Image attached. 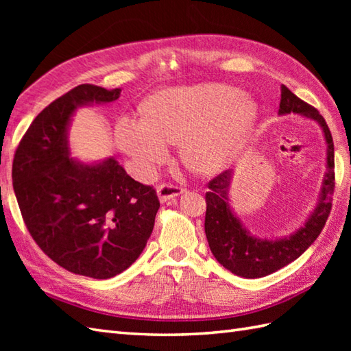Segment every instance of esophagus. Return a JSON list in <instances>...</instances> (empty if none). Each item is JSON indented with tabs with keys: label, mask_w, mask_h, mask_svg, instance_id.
<instances>
[{
	"label": "esophagus",
	"mask_w": 351,
	"mask_h": 351,
	"mask_svg": "<svg viewBox=\"0 0 351 351\" xmlns=\"http://www.w3.org/2000/svg\"><path fill=\"white\" fill-rule=\"evenodd\" d=\"M156 191H158V196L160 199L162 200V202H166V200L175 197V196H180L181 193L185 191L184 187H180V185H173V184H160L158 189H156Z\"/></svg>",
	"instance_id": "34e87169"
}]
</instances>
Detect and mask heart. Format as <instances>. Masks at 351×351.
<instances>
[{
    "instance_id": "1",
    "label": "heart",
    "mask_w": 351,
    "mask_h": 351,
    "mask_svg": "<svg viewBox=\"0 0 351 351\" xmlns=\"http://www.w3.org/2000/svg\"><path fill=\"white\" fill-rule=\"evenodd\" d=\"M258 110L243 90L219 83L164 88L141 106V119H117V146L134 169L151 178L167 158V145L180 141L189 169L211 173L223 169L256 122Z\"/></svg>"
}]
</instances>
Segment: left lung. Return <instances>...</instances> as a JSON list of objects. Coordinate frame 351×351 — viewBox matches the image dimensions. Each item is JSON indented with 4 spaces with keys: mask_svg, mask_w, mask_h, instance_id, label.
Returning <instances> with one entry per match:
<instances>
[{
    "mask_svg": "<svg viewBox=\"0 0 351 351\" xmlns=\"http://www.w3.org/2000/svg\"><path fill=\"white\" fill-rule=\"evenodd\" d=\"M288 113H299L304 117L314 119L322 125L327 141L329 171L326 173V180L323 182L322 199L303 228L289 238H280L274 241L252 237L241 226L240 220L235 217L228 204L226 195L230 182V170L221 171L217 176H214L208 182V191L205 193V234L213 255L230 273L245 279L264 278L299 258L322 234L332 210V196L335 191V152L329 126L317 108L297 98L288 87L282 86L279 114Z\"/></svg>",
    "mask_w": 351,
    "mask_h": 351,
    "instance_id": "1",
    "label": "left lung"
}]
</instances>
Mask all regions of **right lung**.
<instances>
[{
	"instance_id": "1",
	"label": "right lung",
	"mask_w": 351,
	"mask_h": 351,
	"mask_svg": "<svg viewBox=\"0 0 351 351\" xmlns=\"http://www.w3.org/2000/svg\"><path fill=\"white\" fill-rule=\"evenodd\" d=\"M121 88L81 84L36 116L16 147L13 190L29 235L56 264L75 274L110 279L126 270L152 234L160 200L152 185L116 160L69 158L66 132L73 111L113 102Z\"/></svg>"
}]
</instances>
